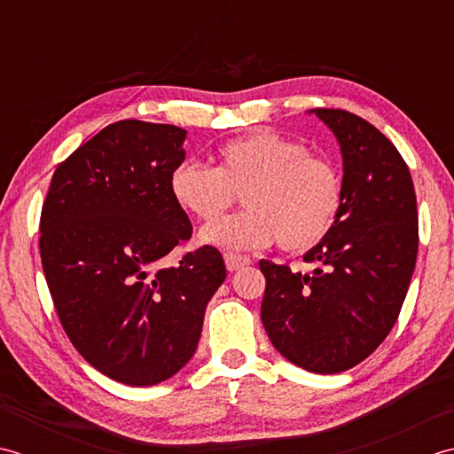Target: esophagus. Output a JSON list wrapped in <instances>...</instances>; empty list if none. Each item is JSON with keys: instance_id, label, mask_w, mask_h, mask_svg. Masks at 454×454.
<instances>
[{"instance_id": "1", "label": "esophagus", "mask_w": 454, "mask_h": 454, "mask_svg": "<svg viewBox=\"0 0 454 454\" xmlns=\"http://www.w3.org/2000/svg\"><path fill=\"white\" fill-rule=\"evenodd\" d=\"M223 258H225V266H227L229 272H235V270H239V268L251 264V258L243 256V254H237V253H225Z\"/></svg>"}]
</instances>
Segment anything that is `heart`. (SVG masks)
I'll use <instances>...</instances> for the list:
<instances>
[{"label":"heart","mask_w":454,"mask_h":454,"mask_svg":"<svg viewBox=\"0 0 454 454\" xmlns=\"http://www.w3.org/2000/svg\"><path fill=\"white\" fill-rule=\"evenodd\" d=\"M174 201L201 221L217 219L235 193L245 211L201 229L200 239L227 251L270 245L288 253L317 247L335 225L343 184L335 166L309 149L272 131H256L219 146L217 168L182 162L170 172Z\"/></svg>","instance_id":"obj_1"}]
</instances>
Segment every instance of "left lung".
Returning <instances> with one entry per match:
<instances>
[{
	"label": "left lung",
	"mask_w": 454,
	"mask_h": 454,
	"mask_svg": "<svg viewBox=\"0 0 454 454\" xmlns=\"http://www.w3.org/2000/svg\"><path fill=\"white\" fill-rule=\"evenodd\" d=\"M343 154V203L335 225L303 254L313 274L261 261L262 325L295 366L337 374L363 363L387 337L418 258V201L408 164L363 117L311 109Z\"/></svg>",
	"instance_id": "obj_1"
}]
</instances>
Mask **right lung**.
<instances>
[{"mask_svg": "<svg viewBox=\"0 0 454 454\" xmlns=\"http://www.w3.org/2000/svg\"><path fill=\"white\" fill-rule=\"evenodd\" d=\"M186 131L125 119L54 170L41 214V262L59 319L88 363L127 386L168 380L198 348L223 256L200 247L166 268L192 237L168 190Z\"/></svg>", "mask_w": 454, "mask_h": 454, "instance_id": "1", "label": "right lung"}]
</instances>
